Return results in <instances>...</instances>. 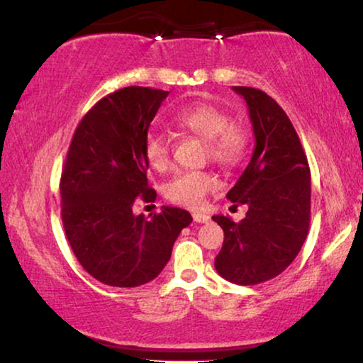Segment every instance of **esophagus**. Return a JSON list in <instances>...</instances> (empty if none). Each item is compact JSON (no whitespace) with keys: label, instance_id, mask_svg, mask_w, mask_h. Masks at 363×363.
<instances>
[{"label":"esophagus","instance_id":"34e87169","mask_svg":"<svg viewBox=\"0 0 363 363\" xmlns=\"http://www.w3.org/2000/svg\"><path fill=\"white\" fill-rule=\"evenodd\" d=\"M193 220H195V223H208L210 221V216L203 215V213H195V215H193Z\"/></svg>","mask_w":363,"mask_h":363}]
</instances>
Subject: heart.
<instances>
[{"mask_svg":"<svg viewBox=\"0 0 363 363\" xmlns=\"http://www.w3.org/2000/svg\"><path fill=\"white\" fill-rule=\"evenodd\" d=\"M173 125L205 142L206 155L225 170H235L250 155L251 137L241 123L216 104L200 101L182 107L173 116ZM143 157L158 173L170 167V142L160 132H148L143 140ZM218 188V178L210 172H180L167 182L163 193L172 203L196 208L208 193Z\"/></svg>","mask_w":363,"mask_h":363,"instance_id":"heart-1","label":"heart"}]
</instances>
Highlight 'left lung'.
I'll return each instance as SVG.
<instances>
[{
	"label": "left lung",
	"instance_id": "8db88e82",
	"mask_svg": "<svg viewBox=\"0 0 363 363\" xmlns=\"http://www.w3.org/2000/svg\"><path fill=\"white\" fill-rule=\"evenodd\" d=\"M233 89L247 104L256 147L226 195L233 206L247 205L246 218L235 223L213 216L225 231L215 267L226 281L255 286L279 276L304 245L311 223V168L279 104L259 89Z\"/></svg>",
	"mask_w": 363,
	"mask_h": 363
}]
</instances>
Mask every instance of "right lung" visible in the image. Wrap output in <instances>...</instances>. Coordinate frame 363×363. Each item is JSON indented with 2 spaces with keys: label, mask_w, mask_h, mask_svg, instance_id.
I'll return each mask as SVG.
<instances>
[{
  "label": "right lung",
  "mask_w": 363,
  "mask_h": 363,
  "mask_svg": "<svg viewBox=\"0 0 363 363\" xmlns=\"http://www.w3.org/2000/svg\"><path fill=\"white\" fill-rule=\"evenodd\" d=\"M167 96L140 86L108 94L82 117L69 145L59 183L62 226L81 266L107 286L155 279L193 221L172 206L150 218L132 211L137 200L157 198L147 182L143 140Z\"/></svg>",
  "instance_id": "add662e5"
}]
</instances>
